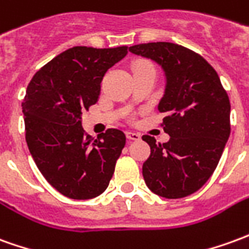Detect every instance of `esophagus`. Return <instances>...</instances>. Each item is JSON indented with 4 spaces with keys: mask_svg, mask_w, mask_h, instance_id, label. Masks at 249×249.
<instances>
[{
    "mask_svg": "<svg viewBox=\"0 0 249 249\" xmlns=\"http://www.w3.org/2000/svg\"><path fill=\"white\" fill-rule=\"evenodd\" d=\"M126 137L129 139V140H133V142H137V140H140V135L139 133H136V132H126Z\"/></svg>",
    "mask_w": 249,
    "mask_h": 249,
    "instance_id": "obj_1",
    "label": "esophagus"
}]
</instances>
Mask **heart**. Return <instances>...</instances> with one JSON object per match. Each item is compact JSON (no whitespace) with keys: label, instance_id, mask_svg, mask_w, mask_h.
<instances>
[{"label":"heart","instance_id":"heart-1","mask_svg":"<svg viewBox=\"0 0 249 249\" xmlns=\"http://www.w3.org/2000/svg\"><path fill=\"white\" fill-rule=\"evenodd\" d=\"M148 67H152V66L145 63V62H139V63L135 64V70H139V69H148Z\"/></svg>","mask_w":249,"mask_h":249}]
</instances>
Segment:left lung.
I'll use <instances>...</instances> for the list:
<instances>
[{"label": "left lung", "mask_w": 249, "mask_h": 249, "mask_svg": "<svg viewBox=\"0 0 249 249\" xmlns=\"http://www.w3.org/2000/svg\"><path fill=\"white\" fill-rule=\"evenodd\" d=\"M129 51L159 64L166 89L158 105L170 140L156 144L144 135L151 155L142 164L145 185L160 197L183 198L199 190L214 173L231 135V102L218 74L189 48L158 41Z\"/></svg>", "instance_id": "left-lung-1"}]
</instances>
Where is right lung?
Instances as JSON below:
<instances>
[{
	"label": "right lung",
	"mask_w": 249,
	"mask_h": 249,
	"mask_svg": "<svg viewBox=\"0 0 249 249\" xmlns=\"http://www.w3.org/2000/svg\"><path fill=\"white\" fill-rule=\"evenodd\" d=\"M128 47H72L41 67L22 102L25 140L47 182L66 197L90 199L107 190L125 145L123 130L91 137L82 113L98 101L102 78Z\"/></svg>",
	"instance_id": "add662e5"
}]
</instances>
